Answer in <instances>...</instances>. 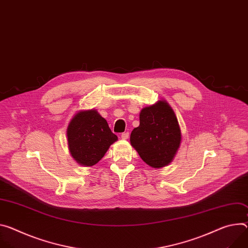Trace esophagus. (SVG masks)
Here are the masks:
<instances>
[{
  "instance_id": "1",
  "label": "esophagus",
  "mask_w": 248,
  "mask_h": 248,
  "mask_svg": "<svg viewBox=\"0 0 248 248\" xmlns=\"http://www.w3.org/2000/svg\"><path fill=\"white\" fill-rule=\"evenodd\" d=\"M121 138L123 139V140H127L128 138H129V133L126 131V132H123L122 133V136H121Z\"/></svg>"
}]
</instances>
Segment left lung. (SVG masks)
I'll use <instances>...</instances> for the list:
<instances>
[{
	"mask_svg": "<svg viewBox=\"0 0 248 248\" xmlns=\"http://www.w3.org/2000/svg\"><path fill=\"white\" fill-rule=\"evenodd\" d=\"M181 132L170 106L159 101L141 109L140 125L133 128L130 143L151 167L168 165L180 146Z\"/></svg>",
	"mask_w": 248,
	"mask_h": 248,
	"instance_id": "left-lung-1",
	"label": "left lung"
}]
</instances>
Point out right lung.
<instances>
[{
  "instance_id": "obj_1",
  "label": "right lung",
  "mask_w": 248,
  "mask_h": 248,
  "mask_svg": "<svg viewBox=\"0 0 248 248\" xmlns=\"http://www.w3.org/2000/svg\"><path fill=\"white\" fill-rule=\"evenodd\" d=\"M67 137L73 158L84 166L97 164L118 140L95 109L78 112L67 128Z\"/></svg>"
}]
</instances>
